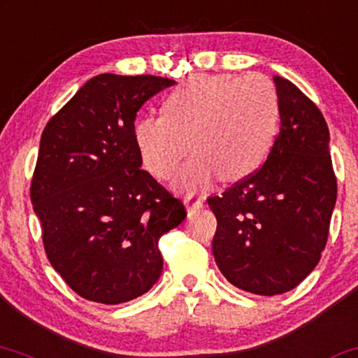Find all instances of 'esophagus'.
I'll return each mask as SVG.
<instances>
[{"mask_svg": "<svg viewBox=\"0 0 358 358\" xmlns=\"http://www.w3.org/2000/svg\"><path fill=\"white\" fill-rule=\"evenodd\" d=\"M203 198H198V196H188L185 198V206L188 208V210H200L203 208Z\"/></svg>", "mask_w": 358, "mask_h": 358, "instance_id": "obj_1", "label": "esophagus"}]
</instances>
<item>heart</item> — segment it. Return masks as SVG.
Returning <instances> with one entry per match:
<instances>
[{
  "label": "heart",
  "mask_w": 358,
  "mask_h": 358,
  "mask_svg": "<svg viewBox=\"0 0 358 358\" xmlns=\"http://www.w3.org/2000/svg\"><path fill=\"white\" fill-rule=\"evenodd\" d=\"M164 114L135 120V145L148 171L160 180L175 173L192 147L196 153L173 183L194 193L218 175L221 182H238L259 169L278 132L279 99L264 76L201 74L171 90Z\"/></svg>",
  "instance_id": "1"
}]
</instances>
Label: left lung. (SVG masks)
I'll return each instance as SVG.
<instances>
[{"label":"left lung","instance_id":"8db88e82","mask_svg":"<svg viewBox=\"0 0 358 358\" xmlns=\"http://www.w3.org/2000/svg\"><path fill=\"white\" fill-rule=\"evenodd\" d=\"M273 79L280 127L268 160L208 198L218 220L216 264L233 286L257 296L291 291L314 271L337 200L324 115L291 80Z\"/></svg>","mask_w":358,"mask_h":358}]
</instances>
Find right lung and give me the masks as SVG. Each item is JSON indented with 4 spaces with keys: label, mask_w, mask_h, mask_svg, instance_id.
<instances>
[{
    "label": "right lung",
    "mask_w": 358,
    "mask_h": 358,
    "mask_svg": "<svg viewBox=\"0 0 358 358\" xmlns=\"http://www.w3.org/2000/svg\"><path fill=\"white\" fill-rule=\"evenodd\" d=\"M157 76L99 74L44 129L31 201L52 268L84 299L122 304L148 292L164 259L158 239L187 216L142 170L134 124L173 85Z\"/></svg>",
    "instance_id": "add662e5"
}]
</instances>
